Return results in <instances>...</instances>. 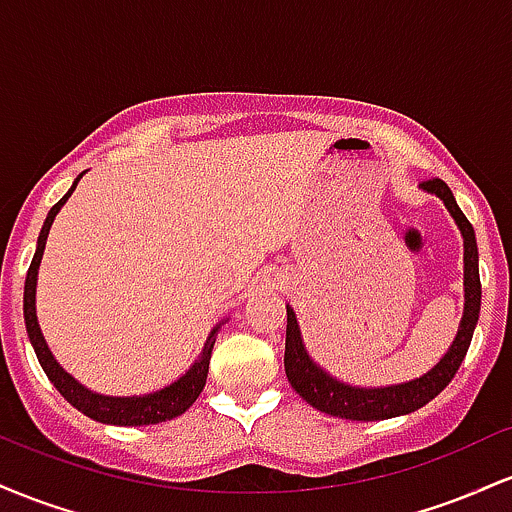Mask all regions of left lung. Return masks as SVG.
<instances>
[{"label": "left lung", "instance_id": "obj_1", "mask_svg": "<svg viewBox=\"0 0 512 512\" xmlns=\"http://www.w3.org/2000/svg\"><path fill=\"white\" fill-rule=\"evenodd\" d=\"M421 190L443 199V204L448 207L450 216L455 219L457 228H460L464 238V313L455 342L450 344L448 354L440 358L436 366L421 375V378L387 387H354L339 383L337 378H332L327 370H322L313 358L308 356L296 313H293L291 305H286V378H289L293 390H296L310 407L351 421H380L392 419V416L411 414V411L421 409L448 387L450 380L455 378L460 363L464 361V356H467L481 308L477 238H474L472 223L467 221V216H464L462 209L457 207L450 187L445 185L443 180L433 178L421 182Z\"/></svg>", "mask_w": 512, "mask_h": 512}]
</instances>
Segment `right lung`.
I'll use <instances>...</instances> for the list:
<instances>
[{
  "mask_svg": "<svg viewBox=\"0 0 512 512\" xmlns=\"http://www.w3.org/2000/svg\"><path fill=\"white\" fill-rule=\"evenodd\" d=\"M84 175V173H81ZM69 187V192L64 195L60 202L55 204L48 211V219L43 223V231L38 236V248H35L33 262L28 267L26 274V286H23V317H26V330H28V339H31L35 356H38L40 366H43L45 375L50 378V383L60 390V395L67 399L72 407H76L81 414H86L88 419L101 421V424H113V426H149V424H161V421H170L175 416L185 414L187 409L195 404V399L202 395L204 385H207V373H209V358H211V349H214L216 342V332H219L221 325H216L211 334L204 342L202 354L195 363H192L190 370H187L182 378L175 380L161 390L146 392V395H132V397H110V395H98V392L88 390L79 383V380L72 378V375L64 370L60 363L55 361L52 351L48 349V342H45L43 332H40L38 325V315H35V284H38V267L40 260H43V250H45V240H48L50 226L55 221L57 211L64 207L69 197H72L76 182Z\"/></svg>",
  "mask_w": 512,
  "mask_h": 512,
  "instance_id": "obj_1",
  "label": "right lung"
}]
</instances>
